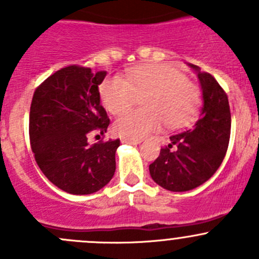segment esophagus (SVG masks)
<instances>
[{
	"mask_svg": "<svg viewBox=\"0 0 259 259\" xmlns=\"http://www.w3.org/2000/svg\"><path fill=\"white\" fill-rule=\"evenodd\" d=\"M121 143H125V144H140V140L137 139H130V138H121Z\"/></svg>",
	"mask_w": 259,
	"mask_h": 259,
	"instance_id": "obj_1",
	"label": "esophagus"
}]
</instances>
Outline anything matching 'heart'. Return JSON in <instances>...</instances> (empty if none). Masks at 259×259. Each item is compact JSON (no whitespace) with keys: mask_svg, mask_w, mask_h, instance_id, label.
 <instances>
[{"mask_svg":"<svg viewBox=\"0 0 259 259\" xmlns=\"http://www.w3.org/2000/svg\"><path fill=\"white\" fill-rule=\"evenodd\" d=\"M101 103L111 114L131 106L138 97L144 111H125L116 117L114 129L130 139H142L165 122L169 127L189 124L199 111L202 94L184 72L168 64L139 66L127 74L105 79L99 86Z\"/></svg>","mask_w":259,"mask_h":259,"instance_id":"b5f03b06","label":"heart"}]
</instances>
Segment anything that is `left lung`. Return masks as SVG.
<instances>
[{
	"instance_id": "8db88e82",
	"label": "left lung",
	"mask_w": 259,
	"mask_h": 259,
	"mask_svg": "<svg viewBox=\"0 0 259 259\" xmlns=\"http://www.w3.org/2000/svg\"><path fill=\"white\" fill-rule=\"evenodd\" d=\"M195 70L203 93V108L195 125L171 135L170 144L160 149L149 165L156 184L171 192H187L199 187L221 166L231 137L228 96L209 72Z\"/></svg>"
}]
</instances>
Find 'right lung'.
<instances>
[{"label":"right lung","instance_id":"add662e5","mask_svg":"<svg viewBox=\"0 0 259 259\" xmlns=\"http://www.w3.org/2000/svg\"><path fill=\"white\" fill-rule=\"evenodd\" d=\"M106 71L70 65L35 90L30 108V143L38 168L70 194H91L114 177L120 140L89 145L93 130L106 133L110 119L100 104Z\"/></svg>","mask_w":259,"mask_h":259}]
</instances>
